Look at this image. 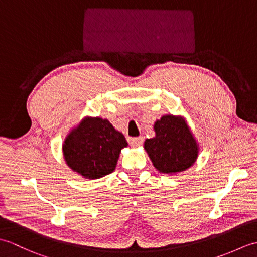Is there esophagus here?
I'll return each instance as SVG.
<instances>
[{
	"label": "esophagus",
	"mask_w": 257,
	"mask_h": 257,
	"mask_svg": "<svg viewBox=\"0 0 257 257\" xmlns=\"http://www.w3.org/2000/svg\"><path fill=\"white\" fill-rule=\"evenodd\" d=\"M144 139L141 137H136V138H130L129 139V144L132 147H139L143 145Z\"/></svg>",
	"instance_id": "34e87169"
}]
</instances>
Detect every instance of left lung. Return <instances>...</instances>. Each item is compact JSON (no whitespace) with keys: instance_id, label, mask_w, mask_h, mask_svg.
I'll list each match as a JSON object with an SVG mask.
<instances>
[{"instance_id":"1","label":"left lung","mask_w":257,"mask_h":257,"mask_svg":"<svg viewBox=\"0 0 257 257\" xmlns=\"http://www.w3.org/2000/svg\"><path fill=\"white\" fill-rule=\"evenodd\" d=\"M156 136L145 141V149L159 172L174 174L193 166L199 145L182 117L166 114L155 122Z\"/></svg>"}]
</instances>
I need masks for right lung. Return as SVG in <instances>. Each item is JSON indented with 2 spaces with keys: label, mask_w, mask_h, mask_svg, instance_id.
Here are the masks:
<instances>
[{
  "label": "right lung",
  "mask_w": 257,
  "mask_h": 257,
  "mask_svg": "<svg viewBox=\"0 0 257 257\" xmlns=\"http://www.w3.org/2000/svg\"><path fill=\"white\" fill-rule=\"evenodd\" d=\"M124 136L107 119L86 117L70 130L63 144L67 166L85 179H99L116 169Z\"/></svg>",
  "instance_id": "obj_1"
}]
</instances>
